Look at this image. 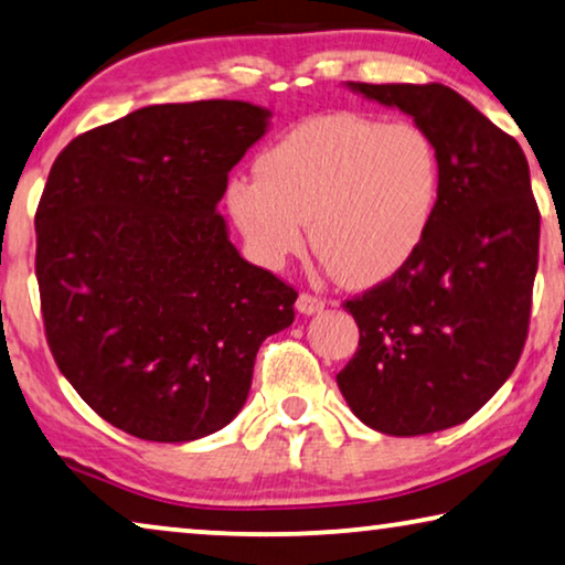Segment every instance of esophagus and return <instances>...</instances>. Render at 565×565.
<instances>
[{
  "mask_svg": "<svg viewBox=\"0 0 565 565\" xmlns=\"http://www.w3.org/2000/svg\"><path fill=\"white\" fill-rule=\"evenodd\" d=\"M297 309H299V315H319V311L324 309V301L311 297V294H299Z\"/></svg>",
  "mask_w": 565,
  "mask_h": 565,
  "instance_id": "obj_1",
  "label": "esophagus"
}]
</instances>
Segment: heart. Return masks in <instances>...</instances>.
I'll return each mask as SVG.
<instances>
[{
    "mask_svg": "<svg viewBox=\"0 0 565 565\" xmlns=\"http://www.w3.org/2000/svg\"><path fill=\"white\" fill-rule=\"evenodd\" d=\"M439 192V159L414 124L319 114L256 159L228 188V210L260 266L281 268L311 246L348 286L391 279L424 243Z\"/></svg>",
    "mask_w": 565,
    "mask_h": 565,
    "instance_id": "obj_1",
    "label": "heart"
}]
</instances>
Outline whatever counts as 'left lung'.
<instances>
[{"instance_id":"obj_1","label":"left lung","mask_w":565,"mask_h":565,"mask_svg":"<svg viewBox=\"0 0 565 565\" xmlns=\"http://www.w3.org/2000/svg\"><path fill=\"white\" fill-rule=\"evenodd\" d=\"M408 114L439 159L431 223L414 258L344 309L360 344L337 385L388 436L465 424L523 352L537 271V213L523 149L441 83H348Z\"/></svg>"}]
</instances>
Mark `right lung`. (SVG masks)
<instances>
[{
    "instance_id": "right-lung-1",
    "label": "right lung",
    "mask_w": 565,
    "mask_h": 565,
    "mask_svg": "<svg viewBox=\"0 0 565 565\" xmlns=\"http://www.w3.org/2000/svg\"><path fill=\"white\" fill-rule=\"evenodd\" d=\"M248 100L139 108L75 137L50 170L35 231L47 344L108 424L195 441L248 398L260 342L297 291L238 254L217 202L268 131Z\"/></svg>"
}]
</instances>
